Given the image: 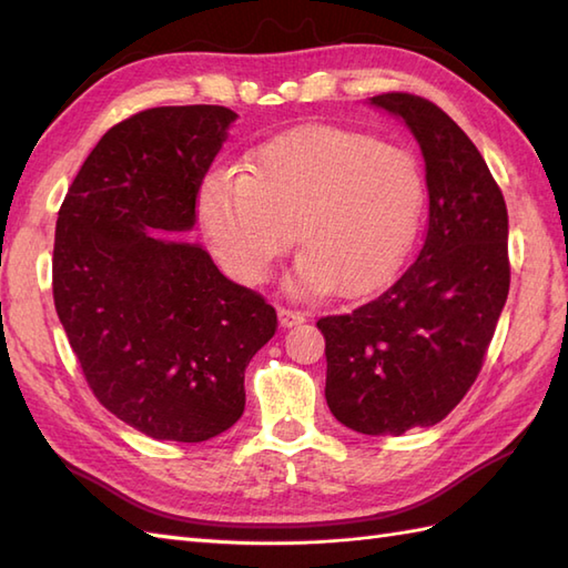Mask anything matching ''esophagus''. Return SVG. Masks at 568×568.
<instances>
[{"label":"esophagus","instance_id":"obj_1","mask_svg":"<svg viewBox=\"0 0 568 568\" xmlns=\"http://www.w3.org/2000/svg\"><path fill=\"white\" fill-rule=\"evenodd\" d=\"M277 320H281V327H295V324L305 322V312L293 310V307H281L277 310Z\"/></svg>","mask_w":568,"mask_h":568}]
</instances>
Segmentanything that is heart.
Listing matches in <instances>:
<instances>
[{"mask_svg": "<svg viewBox=\"0 0 568 568\" xmlns=\"http://www.w3.org/2000/svg\"><path fill=\"white\" fill-rule=\"evenodd\" d=\"M425 180L415 155L358 131L312 126L253 153L246 173L204 175L197 212L226 273L258 283L295 244V283L346 297L400 271L419 224Z\"/></svg>", "mask_w": 568, "mask_h": 568, "instance_id": "obj_1", "label": "heart"}]
</instances>
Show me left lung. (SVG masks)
I'll use <instances>...</instances> for the list:
<instances>
[{"label":"left lung","instance_id":"8db88e82","mask_svg":"<svg viewBox=\"0 0 568 568\" xmlns=\"http://www.w3.org/2000/svg\"><path fill=\"white\" fill-rule=\"evenodd\" d=\"M371 104L400 116L425 155L427 236L378 297L317 327L332 415L400 437L442 422L478 378L510 291L508 210L484 155L437 104L409 92Z\"/></svg>","mask_w":568,"mask_h":568}]
</instances>
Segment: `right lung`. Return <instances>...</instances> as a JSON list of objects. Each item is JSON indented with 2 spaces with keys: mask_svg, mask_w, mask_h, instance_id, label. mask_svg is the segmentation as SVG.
Wrapping results in <instances>:
<instances>
[{
  "mask_svg": "<svg viewBox=\"0 0 568 568\" xmlns=\"http://www.w3.org/2000/svg\"><path fill=\"white\" fill-rule=\"evenodd\" d=\"M236 114L153 106L112 126L60 204L53 300L94 397L153 439L204 442L244 413V371L277 329L190 232Z\"/></svg>",
  "mask_w": 568,
  "mask_h": 568,
  "instance_id": "obj_1",
  "label": "right lung"
}]
</instances>
